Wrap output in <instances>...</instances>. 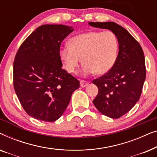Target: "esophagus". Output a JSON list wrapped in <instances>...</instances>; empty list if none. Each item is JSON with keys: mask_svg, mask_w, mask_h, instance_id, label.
Here are the masks:
<instances>
[{"mask_svg": "<svg viewBox=\"0 0 157 157\" xmlns=\"http://www.w3.org/2000/svg\"><path fill=\"white\" fill-rule=\"evenodd\" d=\"M88 85H89V82H88V81H84V80L80 81V86L82 88H85L86 86H87Z\"/></svg>", "mask_w": 157, "mask_h": 157, "instance_id": "34e87169", "label": "esophagus"}]
</instances>
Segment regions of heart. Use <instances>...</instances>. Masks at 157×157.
<instances>
[{
	"mask_svg": "<svg viewBox=\"0 0 157 157\" xmlns=\"http://www.w3.org/2000/svg\"><path fill=\"white\" fill-rule=\"evenodd\" d=\"M68 44L69 46L59 49V57L68 72L76 71L81 58L86 74L94 72L104 74L114 65L118 40L113 32L90 31L81 33L71 38Z\"/></svg>",
	"mask_w": 157,
	"mask_h": 157,
	"instance_id": "1",
	"label": "heart"
}]
</instances>
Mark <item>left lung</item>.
<instances>
[{
	"label": "left lung",
	"instance_id": "1",
	"mask_svg": "<svg viewBox=\"0 0 157 157\" xmlns=\"http://www.w3.org/2000/svg\"><path fill=\"white\" fill-rule=\"evenodd\" d=\"M91 26L109 29L117 36L119 53L106 74L93 81L98 93L93 103L102 114L118 119L128 112L140 98L146 78L142 48L125 29L114 22H89Z\"/></svg>",
	"mask_w": 157,
	"mask_h": 157
}]
</instances>
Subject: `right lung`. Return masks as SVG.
Segmentation results:
<instances>
[{"label": "right lung", "instance_id": "1", "mask_svg": "<svg viewBox=\"0 0 157 157\" xmlns=\"http://www.w3.org/2000/svg\"><path fill=\"white\" fill-rule=\"evenodd\" d=\"M72 26L46 24L37 28L19 48L13 62V85L21 106L34 119H59L79 81L62 68L61 42Z\"/></svg>", "mask_w": 157, "mask_h": 157}]
</instances>
